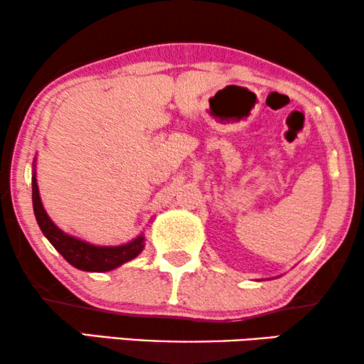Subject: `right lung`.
<instances>
[{"label":"right lung","mask_w":364,"mask_h":364,"mask_svg":"<svg viewBox=\"0 0 364 364\" xmlns=\"http://www.w3.org/2000/svg\"><path fill=\"white\" fill-rule=\"evenodd\" d=\"M33 210L34 217L43 235L49 243L64 257V260L71 263L74 268L82 272H111L124 263L131 262L146 247V235L139 233L136 238L121 245H96L82 238L69 235L54 223L44 210L41 197H39L38 178H36V161L33 162Z\"/></svg>","instance_id":"add662e5"}]
</instances>
